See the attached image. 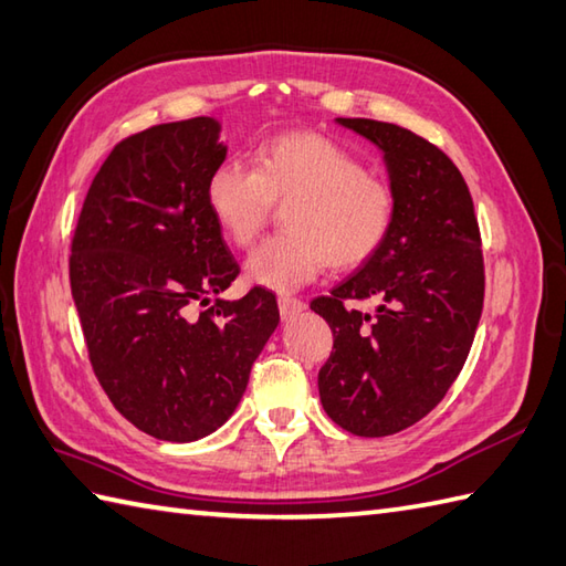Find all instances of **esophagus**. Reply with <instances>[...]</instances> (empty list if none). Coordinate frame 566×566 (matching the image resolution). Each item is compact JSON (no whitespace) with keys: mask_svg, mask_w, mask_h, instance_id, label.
Listing matches in <instances>:
<instances>
[{"mask_svg":"<svg viewBox=\"0 0 566 566\" xmlns=\"http://www.w3.org/2000/svg\"><path fill=\"white\" fill-rule=\"evenodd\" d=\"M279 310H281V317L283 319H293L295 315H300L305 310V303L297 297H279Z\"/></svg>","mask_w":566,"mask_h":566,"instance_id":"obj_1","label":"esophagus"}]
</instances>
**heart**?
Wrapping results in <instances>:
<instances>
[{"label": "heart", "instance_id": "obj_1", "mask_svg": "<svg viewBox=\"0 0 566 566\" xmlns=\"http://www.w3.org/2000/svg\"><path fill=\"white\" fill-rule=\"evenodd\" d=\"M205 200L224 237L241 249L263 232L273 205H287V234L263 241L247 261V279L279 293L297 291L327 266H361L384 247L396 219L394 188L315 132L263 142L253 151V170L234 160L214 166Z\"/></svg>", "mask_w": 566, "mask_h": 566}]
</instances>
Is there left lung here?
Here are the masks:
<instances>
[{"label":"left lung","mask_w":566,"mask_h":566,"mask_svg":"<svg viewBox=\"0 0 566 566\" xmlns=\"http://www.w3.org/2000/svg\"><path fill=\"white\" fill-rule=\"evenodd\" d=\"M380 151L396 195L390 234L361 269L310 307L334 347L319 368L322 408L352 434L386 437L422 420L464 366L483 310V253L459 168L398 124L337 119ZM347 298H374V314Z\"/></svg>","instance_id":"1"}]
</instances>
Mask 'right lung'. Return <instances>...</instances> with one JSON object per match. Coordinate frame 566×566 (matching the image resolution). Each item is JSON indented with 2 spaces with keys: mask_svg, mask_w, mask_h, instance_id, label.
<instances>
[{
  "mask_svg": "<svg viewBox=\"0 0 566 566\" xmlns=\"http://www.w3.org/2000/svg\"><path fill=\"white\" fill-rule=\"evenodd\" d=\"M224 158L212 117L124 138L92 180L73 234L71 287L92 371L112 406L156 440L192 442L222 428L281 319L261 285L210 305L239 275L205 200Z\"/></svg>",
  "mask_w": 566,
  "mask_h": 566,
  "instance_id": "1",
  "label": "right lung"
}]
</instances>
